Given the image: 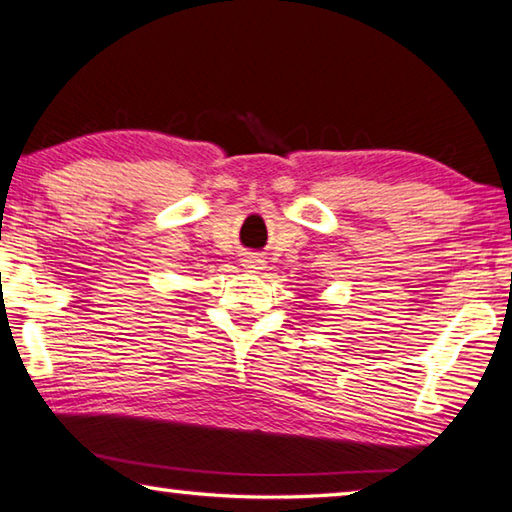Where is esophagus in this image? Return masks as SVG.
Masks as SVG:
<instances>
[{
	"mask_svg": "<svg viewBox=\"0 0 512 512\" xmlns=\"http://www.w3.org/2000/svg\"><path fill=\"white\" fill-rule=\"evenodd\" d=\"M264 264H262V259L259 257H255V255H248L246 259H244V268H248V271H259V268H262Z\"/></svg>",
	"mask_w": 512,
	"mask_h": 512,
	"instance_id": "esophagus-1",
	"label": "esophagus"
}]
</instances>
